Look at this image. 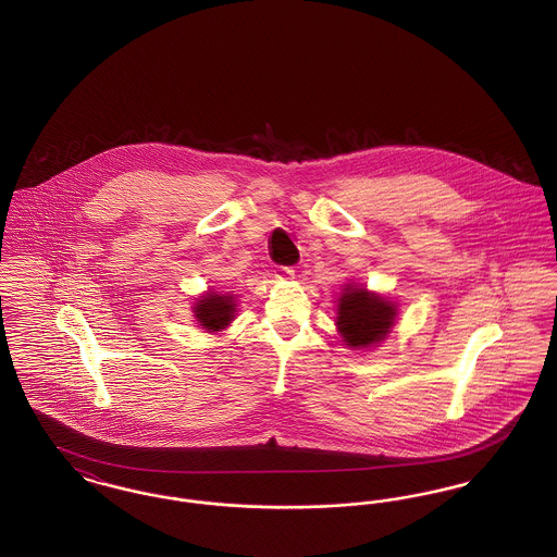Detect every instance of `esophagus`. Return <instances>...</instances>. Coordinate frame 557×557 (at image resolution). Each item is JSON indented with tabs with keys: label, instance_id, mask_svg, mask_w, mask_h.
<instances>
[{
	"label": "esophagus",
	"instance_id": "esophagus-1",
	"mask_svg": "<svg viewBox=\"0 0 557 557\" xmlns=\"http://www.w3.org/2000/svg\"><path fill=\"white\" fill-rule=\"evenodd\" d=\"M273 275H275V280H290L292 275H294V269L292 267H275Z\"/></svg>",
	"mask_w": 557,
	"mask_h": 557
}]
</instances>
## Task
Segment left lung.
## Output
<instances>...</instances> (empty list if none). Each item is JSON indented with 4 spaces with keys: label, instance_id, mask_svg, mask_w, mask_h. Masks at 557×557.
I'll return each instance as SVG.
<instances>
[{
    "label": "left lung",
    "instance_id": "obj_1",
    "mask_svg": "<svg viewBox=\"0 0 557 557\" xmlns=\"http://www.w3.org/2000/svg\"><path fill=\"white\" fill-rule=\"evenodd\" d=\"M336 315V325L346 346L370 348L391 334L397 319V305L375 292L346 284L338 298Z\"/></svg>",
    "mask_w": 557,
    "mask_h": 557
}]
</instances>
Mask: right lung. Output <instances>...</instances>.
<instances>
[{
    "label": "right lung",
    "mask_w": 557,
    "mask_h": 557,
    "mask_svg": "<svg viewBox=\"0 0 557 557\" xmlns=\"http://www.w3.org/2000/svg\"><path fill=\"white\" fill-rule=\"evenodd\" d=\"M236 315V296L207 292L194 302V318L207 332L225 330Z\"/></svg>",
    "instance_id": "1"
}]
</instances>
